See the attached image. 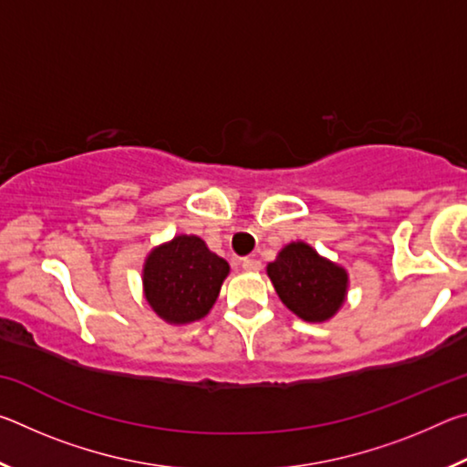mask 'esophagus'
<instances>
[{
	"label": "esophagus",
	"mask_w": 467,
	"mask_h": 467,
	"mask_svg": "<svg viewBox=\"0 0 467 467\" xmlns=\"http://www.w3.org/2000/svg\"><path fill=\"white\" fill-rule=\"evenodd\" d=\"M241 265H243V270H247V272L262 270V262H259L257 257H244L243 262H241Z\"/></svg>",
	"instance_id": "1"
}]
</instances>
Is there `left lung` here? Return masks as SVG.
<instances>
[{
    "mask_svg": "<svg viewBox=\"0 0 467 467\" xmlns=\"http://www.w3.org/2000/svg\"><path fill=\"white\" fill-rule=\"evenodd\" d=\"M267 275L282 303L305 321H326L344 303L346 272L305 243L286 244L267 265Z\"/></svg>",
    "mask_w": 467,
    "mask_h": 467,
    "instance_id": "1",
    "label": "left lung"
}]
</instances>
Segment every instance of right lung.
<instances>
[{
  "label": "right lung",
  "instance_id": "add662e5",
  "mask_svg": "<svg viewBox=\"0 0 467 467\" xmlns=\"http://www.w3.org/2000/svg\"><path fill=\"white\" fill-rule=\"evenodd\" d=\"M228 270L224 259L205 247L200 236H175L146 259V300L164 321H197L216 303Z\"/></svg>",
  "mask_w": 467,
  "mask_h": 467
}]
</instances>
